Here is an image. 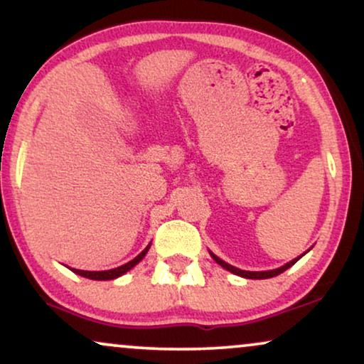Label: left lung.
I'll list each match as a JSON object with an SVG mask.
<instances>
[{
    "instance_id": "1",
    "label": "left lung",
    "mask_w": 364,
    "mask_h": 364,
    "mask_svg": "<svg viewBox=\"0 0 364 364\" xmlns=\"http://www.w3.org/2000/svg\"><path fill=\"white\" fill-rule=\"evenodd\" d=\"M210 255H212L213 260H215L220 267L225 268V270L232 272V273H235V275H238V277H243V278H252V280H265V278H272V277L280 275V273H283L285 270H288V268H290L291 265H295V263L301 258V255H300L298 258H295V260H291L290 263H287V265H283V267H280V268H277V270H268V272H245V270H240V268H235V267L228 265V263H225L223 260H220V258H218L217 255H213L212 252H210Z\"/></svg>"
}]
</instances>
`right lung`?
Here are the masks:
<instances>
[{"label":"right lung","instance_id":"obj_1","mask_svg":"<svg viewBox=\"0 0 364 364\" xmlns=\"http://www.w3.org/2000/svg\"><path fill=\"white\" fill-rule=\"evenodd\" d=\"M149 247H151V245H147L146 248H144V250H142L141 253H139V255H137L136 258H134V260L126 263V265H121V267H117V268H112V270H104V272H84V270H76V268H71V270H73L74 273H77V275L84 277V278H89V280H114V278L121 277V275H124V273H126V272L131 270L132 267H136L137 263L141 262L144 257H146Z\"/></svg>","mask_w":364,"mask_h":364}]
</instances>
